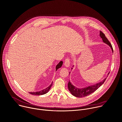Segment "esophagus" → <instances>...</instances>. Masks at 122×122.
<instances>
[{"label":"esophagus","mask_w":122,"mask_h":122,"mask_svg":"<svg viewBox=\"0 0 122 122\" xmlns=\"http://www.w3.org/2000/svg\"><path fill=\"white\" fill-rule=\"evenodd\" d=\"M65 63H64V66L66 67H68L69 66H70V62H69V59L68 58H66V59L65 61Z\"/></svg>","instance_id":"obj_1"}]
</instances>
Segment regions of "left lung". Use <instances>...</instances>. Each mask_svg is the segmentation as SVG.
Masks as SVG:
<instances>
[{"label": "left lung", "instance_id": "obj_1", "mask_svg": "<svg viewBox=\"0 0 122 122\" xmlns=\"http://www.w3.org/2000/svg\"><path fill=\"white\" fill-rule=\"evenodd\" d=\"M100 36L102 39L103 43H105L106 44L108 45L111 47L112 51L113 53V49H112V45L111 44V43H110V42L109 41L107 38L105 36V34L101 31H100ZM73 69V68H71V69ZM109 73L110 72L108 73V76ZM70 73V72H69V74ZM106 78L107 77L105 78L103 80H102V81H101L99 83H97L95 84H94V85H92L91 86H89L88 87H86L83 88H78L76 87L73 84H72V83L70 82V81H69V82L68 83V89L69 92H70V93L73 96H74L76 97L81 98V97H86L89 95H90L93 92H94L101 86H102L104 83Z\"/></svg>", "mask_w": 122, "mask_h": 122}]
</instances>
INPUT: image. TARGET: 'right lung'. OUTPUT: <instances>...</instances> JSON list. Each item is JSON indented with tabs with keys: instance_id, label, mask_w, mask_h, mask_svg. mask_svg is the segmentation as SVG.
I'll return each instance as SVG.
<instances>
[{
	"instance_id": "1",
	"label": "right lung",
	"mask_w": 122,
	"mask_h": 122,
	"mask_svg": "<svg viewBox=\"0 0 122 122\" xmlns=\"http://www.w3.org/2000/svg\"><path fill=\"white\" fill-rule=\"evenodd\" d=\"M63 61H61L56 66V71L58 68H60L61 67V66L63 65ZM53 84V82H52V83L50 85H49L47 88L42 90V91H40L39 92H29L30 94H32V95H44L46 93H47L50 90V88H51Z\"/></svg>"
}]
</instances>
